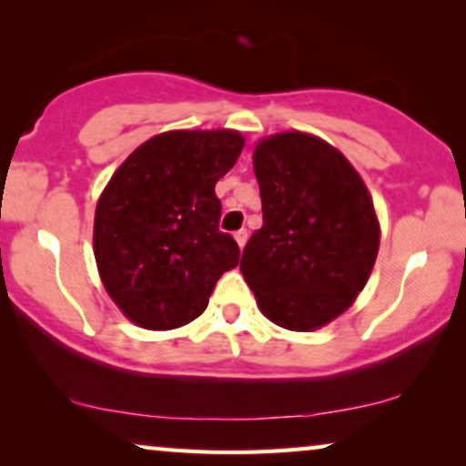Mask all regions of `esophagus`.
Here are the masks:
<instances>
[{
	"label": "esophagus",
	"mask_w": 466,
	"mask_h": 466,
	"mask_svg": "<svg viewBox=\"0 0 466 466\" xmlns=\"http://www.w3.org/2000/svg\"><path fill=\"white\" fill-rule=\"evenodd\" d=\"M234 238H237L238 247L243 249V247L247 245V238H249V232H247V229H238V232H234Z\"/></svg>",
	"instance_id": "obj_1"
}]
</instances>
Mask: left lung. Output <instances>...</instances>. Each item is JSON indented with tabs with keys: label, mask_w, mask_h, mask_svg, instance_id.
Segmentation results:
<instances>
[{
	"label": "left lung",
	"mask_w": 466,
	"mask_h": 466,
	"mask_svg": "<svg viewBox=\"0 0 466 466\" xmlns=\"http://www.w3.org/2000/svg\"><path fill=\"white\" fill-rule=\"evenodd\" d=\"M253 170L264 226L247 243L240 272L270 321L315 330L369 281L380 251L373 200L350 161L309 134L262 140Z\"/></svg>",
	"instance_id": "obj_1"
}]
</instances>
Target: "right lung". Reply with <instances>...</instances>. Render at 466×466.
<instances>
[{"label": "right lung", "instance_id": "right-lung-1", "mask_svg": "<svg viewBox=\"0 0 466 466\" xmlns=\"http://www.w3.org/2000/svg\"><path fill=\"white\" fill-rule=\"evenodd\" d=\"M229 129L166 132L140 145L99 196L93 251L104 288L134 324L172 330L202 315L240 249L219 229L215 185L237 164Z\"/></svg>", "mask_w": 466, "mask_h": 466}]
</instances>
